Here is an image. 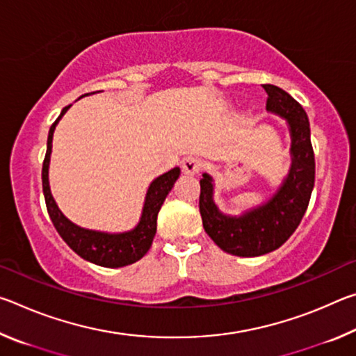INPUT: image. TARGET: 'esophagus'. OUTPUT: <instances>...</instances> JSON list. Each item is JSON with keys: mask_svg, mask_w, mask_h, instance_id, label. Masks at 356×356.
<instances>
[{"mask_svg": "<svg viewBox=\"0 0 356 356\" xmlns=\"http://www.w3.org/2000/svg\"><path fill=\"white\" fill-rule=\"evenodd\" d=\"M201 161L195 159V156H188L182 161V171L186 176H196V174L201 172Z\"/></svg>", "mask_w": 356, "mask_h": 356, "instance_id": "1", "label": "esophagus"}]
</instances>
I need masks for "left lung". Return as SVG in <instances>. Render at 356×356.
Returning <instances> with one entry per match:
<instances>
[{"instance_id": "1", "label": "left lung", "mask_w": 356, "mask_h": 356, "mask_svg": "<svg viewBox=\"0 0 356 356\" xmlns=\"http://www.w3.org/2000/svg\"><path fill=\"white\" fill-rule=\"evenodd\" d=\"M267 111L286 120L291 135V168L267 201L240 215L222 213L215 204V180L204 172L200 212L207 236L232 256L256 257L278 250L298 227L314 188L316 161L309 120L297 100L281 88L264 84Z\"/></svg>"}]
</instances>
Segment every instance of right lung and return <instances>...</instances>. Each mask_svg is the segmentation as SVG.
<instances>
[{"label": "right lung", "instance_id": "right-lung-1", "mask_svg": "<svg viewBox=\"0 0 356 356\" xmlns=\"http://www.w3.org/2000/svg\"><path fill=\"white\" fill-rule=\"evenodd\" d=\"M88 95V94H84ZM83 97V95H81ZM80 97V99H81ZM72 105L63 108L59 118L50 127L47 140V154L42 166V186H44V196L48 215H50L53 226L56 227L59 236L74 250L78 256L84 261L92 262L95 265L106 268H119L130 265L146 254L150 245L154 242L156 232V216L166 196L170 195L171 188L180 176V168H172L171 171L161 174L150 182L149 188L144 197L141 216L138 225L125 232H102L92 231V229H84L76 226L65 216L61 209L58 207L55 197L50 190V179H48V170H50V156L53 147V134L59 120Z\"/></svg>", "mask_w": 356, "mask_h": 356}]
</instances>
